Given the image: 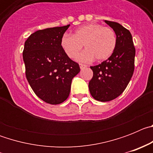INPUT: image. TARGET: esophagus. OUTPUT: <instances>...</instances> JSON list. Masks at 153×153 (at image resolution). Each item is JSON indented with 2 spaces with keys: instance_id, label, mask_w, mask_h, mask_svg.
<instances>
[{
  "instance_id": "1",
  "label": "esophagus",
  "mask_w": 153,
  "mask_h": 153,
  "mask_svg": "<svg viewBox=\"0 0 153 153\" xmlns=\"http://www.w3.org/2000/svg\"><path fill=\"white\" fill-rule=\"evenodd\" d=\"M79 67H80V69H84L86 68V67H87V66L85 64H83V63H80V64H79Z\"/></svg>"
}]
</instances>
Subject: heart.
<instances>
[{
    "label": "heart",
    "mask_w": 153,
    "mask_h": 153,
    "mask_svg": "<svg viewBox=\"0 0 153 153\" xmlns=\"http://www.w3.org/2000/svg\"><path fill=\"white\" fill-rule=\"evenodd\" d=\"M117 44L115 31L99 24L79 27L72 36L63 35L60 41L63 52L70 59L77 57L84 45L86 51L78 57L83 62L90 61L94 58L97 61L107 60L114 52Z\"/></svg>",
    "instance_id": "heart-1"
}]
</instances>
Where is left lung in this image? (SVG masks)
Returning <instances> with one entry per match:
<instances>
[{
  "instance_id": "8db88e82",
  "label": "left lung",
  "mask_w": 153,
  "mask_h": 153,
  "mask_svg": "<svg viewBox=\"0 0 153 153\" xmlns=\"http://www.w3.org/2000/svg\"><path fill=\"white\" fill-rule=\"evenodd\" d=\"M115 31L117 44L113 54L93 67L89 90L93 98L101 102L113 100L121 95L132 76L135 68V49L129 30L119 23L105 21Z\"/></svg>"
}]
</instances>
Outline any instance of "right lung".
<instances>
[{"label":"right lung","mask_w":153,"mask_h":153,"mask_svg":"<svg viewBox=\"0 0 153 153\" xmlns=\"http://www.w3.org/2000/svg\"><path fill=\"white\" fill-rule=\"evenodd\" d=\"M70 24L39 30L25 41L23 59L30 86L40 99L56 105L70 95L73 78L79 66L65 54L60 41Z\"/></svg>","instance_id":"add662e5"}]
</instances>
